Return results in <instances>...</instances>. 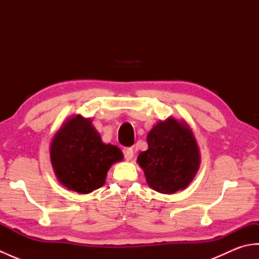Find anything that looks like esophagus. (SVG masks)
I'll list each match as a JSON object with an SVG mask.
<instances>
[{"mask_svg": "<svg viewBox=\"0 0 259 259\" xmlns=\"http://www.w3.org/2000/svg\"><path fill=\"white\" fill-rule=\"evenodd\" d=\"M123 156L126 160H131L134 157V150L133 148H124L123 149Z\"/></svg>", "mask_w": 259, "mask_h": 259, "instance_id": "34e87169", "label": "esophagus"}]
</instances>
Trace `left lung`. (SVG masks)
Instances as JSON below:
<instances>
[{"label": "left lung", "mask_w": 259, "mask_h": 259, "mask_svg": "<svg viewBox=\"0 0 259 259\" xmlns=\"http://www.w3.org/2000/svg\"><path fill=\"white\" fill-rule=\"evenodd\" d=\"M148 150L137 161L144 169L147 183L161 194L185 189L198 171L199 149L192 131L174 118L160 121L147 136Z\"/></svg>", "instance_id": "obj_1"}]
</instances>
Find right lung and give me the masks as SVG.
Instances as JSON below:
<instances>
[{"label":"right lung","instance_id":"add662e5","mask_svg":"<svg viewBox=\"0 0 259 259\" xmlns=\"http://www.w3.org/2000/svg\"><path fill=\"white\" fill-rule=\"evenodd\" d=\"M50 156L60 183L79 194L102 187L111 164L123 157L118 147L103 144L91 120L81 115L70 119L54 136Z\"/></svg>","mask_w":259,"mask_h":259}]
</instances>
